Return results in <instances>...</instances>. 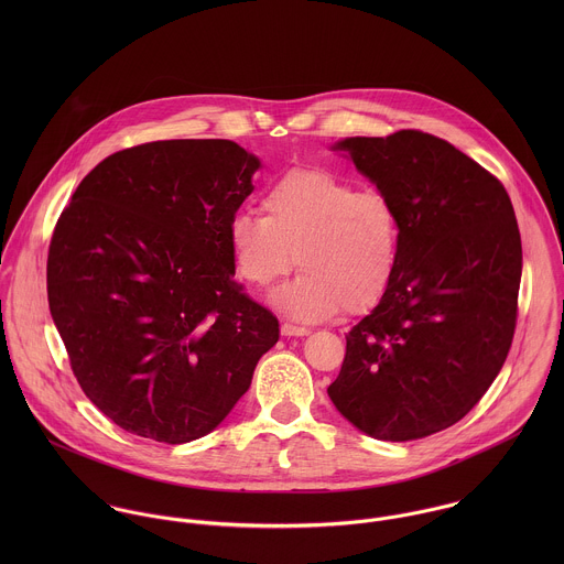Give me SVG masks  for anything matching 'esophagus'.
<instances>
[{
	"label": "esophagus",
	"mask_w": 564,
	"mask_h": 564,
	"mask_svg": "<svg viewBox=\"0 0 564 564\" xmlns=\"http://www.w3.org/2000/svg\"><path fill=\"white\" fill-rule=\"evenodd\" d=\"M311 329L308 327H300V325H293V323H282V336H308Z\"/></svg>",
	"instance_id": "obj_1"
}]
</instances>
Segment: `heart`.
<instances>
[{"label":"heart","instance_id":"b5f03b06","mask_svg":"<svg viewBox=\"0 0 564 564\" xmlns=\"http://www.w3.org/2000/svg\"><path fill=\"white\" fill-rule=\"evenodd\" d=\"M262 215L241 210L228 242L242 278L269 286L295 264L302 273L269 295L295 322L365 313L389 289L398 224L389 202L317 169H293L267 186Z\"/></svg>","mask_w":564,"mask_h":564}]
</instances>
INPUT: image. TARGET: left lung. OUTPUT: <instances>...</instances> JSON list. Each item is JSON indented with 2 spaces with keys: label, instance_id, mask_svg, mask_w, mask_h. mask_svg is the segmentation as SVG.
I'll list each match as a JSON object with an SVG mask.
<instances>
[{
  "label": "left lung",
  "instance_id": "left-lung-1",
  "mask_svg": "<svg viewBox=\"0 0 564 564\" xmlns=\"http://www.w3.org/2000/svg\"><path fill=\"white\" fill-rule=\"evenodd\" d=\"M332 150L376 184L400 235L389 289L345 334L327 395L367 436L416 441L460 421L506 362L523 267L514 210L495 175L427 132Z\"/></svg>",
  "mask_w": 564,
  "mask_h": 564
}]
</instances>
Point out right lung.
Returning a JSON list of instances; mask_svg holds the SVG:
<instances>
[{"instance_id": "right-lung-1", "label": "right lung", "mask_w": 564, "mask_h": 564, "mask_svg": "<svg viewBox=\"0 0 564 564\" xmlns=\"http://www.w3.org/2000/svg\"><path fill=\"white\" fill-rule=\"evenodd\" d=\"M258 169L226 139L145 143L99 162L56 224L52 319L86 398L130 434H210L280 338L228 242Z\"/></svg>"}]
</instances>
